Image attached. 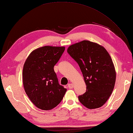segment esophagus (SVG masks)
<instances>
[{"instance_id": "obj_1", "label": "esophagus", "mask_w": 133, "mask_h": 133, "mask_svg": "<svg viewBox=\"0 0 133 133\" xmlns=\"http://www.w3.org/2000/svg\"><path fill=\"white\" fill-rule=\"evenodd\" d=\"M67 87H68V88H69V89H72L73 88L74 86H73V84H71V83H70V84H68Z\"/></svg>"}]
</instances>
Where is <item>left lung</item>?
I'll list each match as a JSON object with an SVG mask.
<instances>
[{
	"label": "left lung",
	"mask_w": 133,
	"mask_h": 133,
	"mask_svg": "<svg viewBox=\"0 0 133 133\" xmlns=\"http://www.w3.org/2000/svg\"><path fill=\"white\" fill-rule=\"evenodd\" d=\"M67 52L78 63L84 77L86 92L79 101L88 109L102 107L115 87L116 72L108 52L97 43L83 40L70 45Z\"/></svg>",
	"instance_id": "obj_1"
}]
</instances>
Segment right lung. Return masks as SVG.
<instances>
[{
    "mask_svg": "<svg viewBox=\"0 0 133 133\" xmlns=\"http://www.w3.org/2000/svg\"><path fill=\"white\" fill-rule=\"evenodd\" d=\"M64 50V46H42L30 52L25 62L24 90L32 103L40 109H53L65 95L67 89L59 85L54 70Z\"/></svg>",
    "mask_w": 133,
    "mask_h": 133,
    "instance_id": "obj_1",
    "label": "right lung"
}]
</instances>
